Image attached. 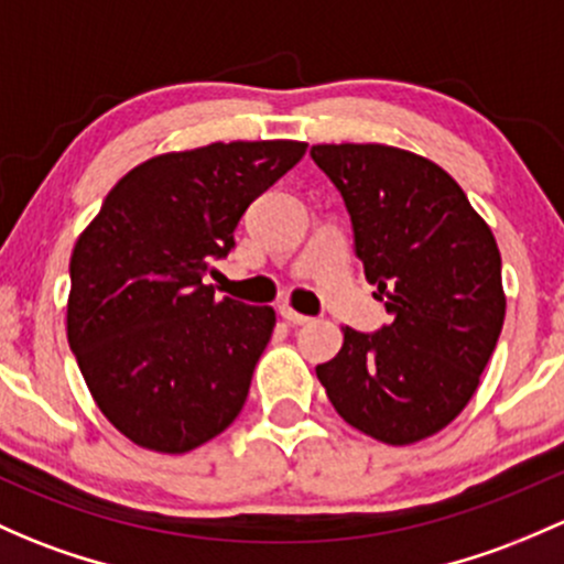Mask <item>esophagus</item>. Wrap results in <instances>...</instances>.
<instances>
[{
  "mask_svg": "<svg viewBox=\"0 0 564 564\" xmlns=\"http://www.w3.org/2000/svg\"><path fill=\"white\" fill-rule=\"evenodd\" d=\"M278 311H281V316L286 318L289 324H294V327H302V324L311 322V316H302V313H297L294 307H289V305H281Z\"/></svg>",
  "mask_w": 564,
  "mask_h": 564,
  "instance_id": "obj_1",
  "label": "esophagus"
}]
</instances>
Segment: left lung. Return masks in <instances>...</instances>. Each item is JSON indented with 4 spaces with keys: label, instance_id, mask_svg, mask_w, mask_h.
I'll list each match as a JSON object with an SVG mask.
<instances>
[{
    "label": "left lung",
    "instance_id": "left-lung-1",
    "mask_svg": "<svg viewBox=\"0 0 564 564\" xmlns=\"http://www.w3.org/2000/svg\"><path fill=\"white\" fill-rule=\"evenodd\" d=\"M354 227L365 278L387 302L378 332L343 329L316 367L348 424L408 446L452 424L476 394L506 318L500 248L446 170L378 142L313 145Z\"/></svg>",
    "mask_w": 564,
    "mask_h": 564
}]
</instances>
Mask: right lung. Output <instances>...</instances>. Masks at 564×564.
<instances>
[{
  "label": "right lung",
  "mask_w": 564,
  "mask_h": 564,
  "mask_svg": "<svg viewBox=\"0 0 564 564\" xmlns=\"http://www.w3.org/2000/svg\"><path fill=\"white\" fill-rule=\"evenodd\" d=\"M305 142H213L127 173L75 242L67 337L99 411L159 454H186L242 411L275 311L216 300L205 275L248 205Z\"/></svg>",
  "instance_id": "obj_1"
}]
</instances>
